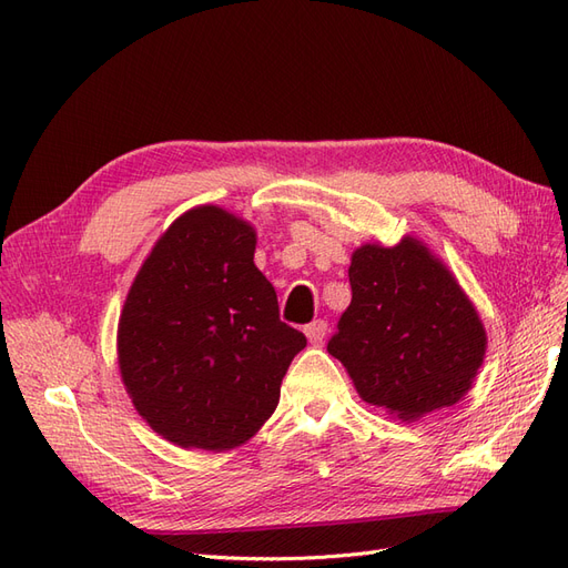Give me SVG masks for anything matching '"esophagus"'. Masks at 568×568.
I'll use <instances>...</instances> for the list:
<instances>
[{"label":"esophagus","instance_id":"esophagus-1","mask_svg":"<svg viewBox=\"0 0 568 568\" xmlns=\"http://www.w3.org/2000/svg\"><path fill=\"white\" fill-rule=\"evenodd\" d=\"M303 332H305L307 341L313 343V346H320V343H322L324 336H326V322H324V320H315V322L307 324Z\"/></svg>","mask_w":568,"mask_h":568}]
</instances>
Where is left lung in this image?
<instances>
[{"mask_svg":"<svg viewBox=\"0 0 568 568\" xmlns=\"http://www.w3.org/2000/svg\"><path fill=\"white\" fill-rule=\"evenodd\" d=\"M353 301L326 343L359 398L417 419L464 398L486 355V329L455 274L422 242L359 246Z\"/></svg>","mask_w":568,"mask_h":568,"instance_id":"obj_1","label":"left lung"}]
</instances>
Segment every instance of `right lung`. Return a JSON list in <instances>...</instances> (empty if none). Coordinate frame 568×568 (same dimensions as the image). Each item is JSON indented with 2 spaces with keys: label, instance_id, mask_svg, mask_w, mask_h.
I'll use <instances>...</instances> for the list:
<instances>
[{
  "label": "right lung",
  "instance_id": "add662e5",
  "mask_svg": "<svg viewBox=\"0 0 568 568\" xmlns=\"http://www.w3.org/2000/svg\"><path fill=\"white\" fill-rule=\"evenodd\" d=\"M255 230L217 205L180 215L136 272L118 365L142 419L180 448L246 443L280 403L305 336L253 263Z\"/></svg>",
  "mask_w": 568,
  "mask_h": 568
}]
</instances>
